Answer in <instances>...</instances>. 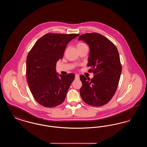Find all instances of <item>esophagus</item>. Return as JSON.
Here are the masks:
<instances>
[{
    "mask_svg": "<svg viewBox=\"0 0 147 147\" xmlns=\"http://www.w3.org/2000/svg\"><path fill=\"white\" fill-rule=\"evenodd\" d=\"M76 79H79V76L78 74L76 75Z\"/></svg>",
    "mask_w": 147,
    "mask_h": 147,
    "instance_id": "1",
    "label": "esophagus"
}]
</instances>
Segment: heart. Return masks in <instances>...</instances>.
Masks as SVG:
<instances>
[{
	"label": "heart",
	"mask_w": 147,
	"mask_h": 147,
	"mask_svg": "<svg viewBox=\"0 0 147 147\" xmlns=\"http://www.w3.org/2000/svg\"><path fill=\"white\" fill-rule=\"evenodd\" d=\"M86 46V45L84 43H83V42H80V43H78V45H77V48L78 49V48L83 47V46Z\"/></svg>",
	"instance_id": "1"
}]
</instances>
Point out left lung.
I'll list each match as a JSON object with an SVG mask.
<instances>
[{"instance_id": "obj_1", "label": "left lung", "mask_w": 147, "mask_h": 147, "mask_svg": "<svg viewBox=\"0 0 147 147\" xmlns=\"http://www.w3.org/2000/svg\"><path fill=\"white\" fill-rule=\"evenodd\" d=\"M78 40L89 46L88 66L91 68L89 71L94 74L91 79L80 76V96L88 105L103 106L111 100L119 85L122 71L119 51L110 40L98 33L80 35Z\"/></svg>"}]
</instances>
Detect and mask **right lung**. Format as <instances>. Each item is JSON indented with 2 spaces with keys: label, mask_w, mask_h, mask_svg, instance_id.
<instances>
[{
  "label": "right lung",
  "mask_w": 147,
  "mask_h": 147,
  "mask_svg": "<svg viewBox=\"0 0 147 147\" xmlns=\"http://www.w3.org/2000/svg\"><path fill=\"white\" fill-rule=\"evenodd\" d=\"M79 34L49 33L35 43L26 58V77L35 100L46 107H53L64 101L73 73L58 77L56 63L63 58L67 44Z\"/></svg>",
  "instance_id": "right-lung-1"
}]
</instances>
